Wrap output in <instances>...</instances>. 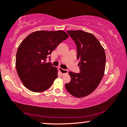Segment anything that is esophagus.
I'll use <instances>...</instances> for the list:
<instances>
[{
  "instance_id": "esophagus-1",
  "label": "esophagus",
  "mask_w": 127,
  "mask_h": 127,
  "mask_svg": "<svg viewBox=\"0 0 127 127\" xmlns=\"http://www.w3.org/2000/svg\"><path fill=\"white\" fill-rule=\"evenodd\" d=\"M58 69H59V71H60L61 73L62 74H67V73H68V70H66V69H64L61 68V67H58Z\"/></svg>"
}]
</instances>
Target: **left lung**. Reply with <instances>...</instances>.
Segmentation results:
<instances>
[{
    "instance_id": "obj_1",
    "label": "left lung",
    "mask_w": 127,
    "mask_h": 127,
    "mask_svg": "<svg viewBox=\"0 0 127 127\" xmlns=\"http://www.w3.org/2000/svg\"><path fill=\"white\" fill-rule=\"evenodd\" d=\"M67 32L77 45L80 73L69 72L71 80L65 84V88L73 96L83 98L93 93L103 77L105 51L93 34L80 30L67 31Z\"/></svg>"
}]
</instances>
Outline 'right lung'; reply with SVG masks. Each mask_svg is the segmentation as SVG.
Here are the masks:
<instances>
[{
	"label": "right lung",
	"instance_id": "right-lung-1",
	"mask_svg": "<svg viewBox=\"0 0 127 127\" xmlns=\"http://www.w3.org/2000/svg\"><path fill=\"white\" fill-rule=\"evenodd\" d=\"M65 31H37L29 34L19 46L15 67L22 84L34 93L48 89L58 77V70L46 59L58 44L67 39Z\"/></svg>",
	"mask_w": 127,
	"mask_h": 127
}]
</instances>
